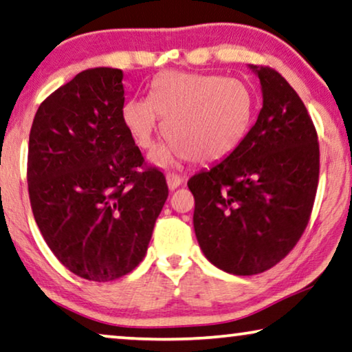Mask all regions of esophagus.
<instances>
[{
  "mask_svg": "<svg viewBox=\"0 0 352 352\" xmlns=\"http://www.w3.org/2000/svg\"><path fill=\"white\" fill-rule=\"evenodd\" d=\"M166 178H167V185H169L170 190H175V188H178L183 183V178L178 174H174V172H169V174L166 175Z\"/></svg>",
  "mask_w": 352,
  "mask_h": 352,
  "instance_id": "1",
  "label": "esophagus"
}]
</instances>
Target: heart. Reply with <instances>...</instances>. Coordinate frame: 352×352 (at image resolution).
<instances>
[{
  "label": "heart",
  "mask_w": 352,
  "mask_h": 352,
  "mask_svg": "<svg viewBox=\"0 0 352 352\" xmlns=\"http://www.w3.org/2000/svg\"><path fill=\"white\" fill-rule=\"evenodd\" d=\"M254 113V94L239 79L167 70L153 79L150 97L124 103L122 120L142 150L155 146L161 120L166 122L169 142L155 155L160 164L185 156L212 162L241 145Z\"/></svg>",
  "instance_id": "1"
}]
</instances>
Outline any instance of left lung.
I'll list each match as a JSON object with an SVG mask.
<instances>
[{"label": "left lung", "instance_id": "obj_1", "mask_svg": "<svg viewBox=\"0 0 352 352\" xmlns=\"http://www.w3.org/2000/svg\"><path fill=\"white\" fill-rule=\"evenodd\" d=\"M263 108L244 140L188 180L192 223L210 263L226 273H263L290 254L308 226L319 183L314 122L274 68L252 65Z\"/></svg>", "mask_w": 352, "mask_h": 352}]
</instances>
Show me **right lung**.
<instances>
[{
  "label": "right lung",
  "instance_id": "obj_1",
  "mask_svg": "<svg viewBox=\"0 0 352 352\" xmlns=\"http://www.w3.org/2000/svg\"><path fill=\"white\" fill-rule=\"evenodd\" d=\"M118 68L78 73L34 115L28 142L30 204L41 234L72 273L120 279L146 254L169 196L122 120Z\"/></svg>",
  "mask_w": 352,
  "mask_h": 352
}]
</instances>
